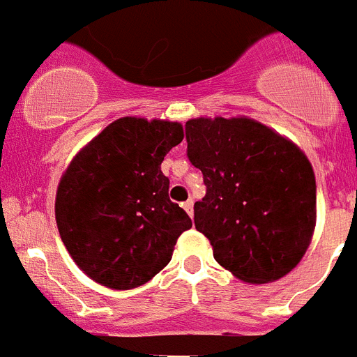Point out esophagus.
I'll return each instance as SVG.
<instances>
[{"label": "esophagus", "instance_id": "1", "mask_svg": "<svg viewBox=\"0 0 357 357\" xmlns=\"http://www.w3.org/2000/svg\"><path fill=\"white\" fill-rule=\"evenodd\" d=\"M182 206H184V210L188 212V215L192 218V215H193V201H192V199H188L186 202H182Z\"/></svg>", "mask_w": 357, "mask_h": 357}]
</instances>
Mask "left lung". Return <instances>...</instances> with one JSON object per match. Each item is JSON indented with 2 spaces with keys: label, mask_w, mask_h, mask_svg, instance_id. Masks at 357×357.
Segmentation results:
<instances>
[{
  "label": "left lung",
  "mask_w": 357,
  "mask_h": 357,
  "mask_svg": "<svg viewBox=\"0 0 357 357\" xmlns=\"http://www.w3.org/2000/svg\"><path fill=\"white\" fill-rule=\"evenodd\" d=\"M186 142L206 184L193 221L215 261L247 284H269L295 269L317 221L315 175L304 151L245 116L190 119Z\"/></svg>",
  "instance_id": "8db88e82"
}]
</instances>
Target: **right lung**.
<instances>
[{"label": "right lung", "mask_w": 357, "mask_h": 357, "mask_svg": "<svg viewBox=\"0 0 357 357\" xmlns=\"http://www.w3.org/2000/svg\"><path fill=\"white\" fill-rule=\"evenodd\" d=\"M184 138L178 121L119 118L62 173L55 218L77 267L110 289L144 286L171 261L192 219L171 202L164 156Z\"/></svg>", "instance_id": "1"}]
</instances>
